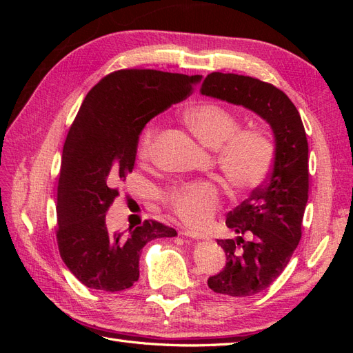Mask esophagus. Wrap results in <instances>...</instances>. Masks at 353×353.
Masks as SVG:
<instances>
[{
  "label": "esophagus",
  "instance_id": "esophagus-1",
  "mask_svg": "<svg viewBox=\"0 0 353 353\" xmlns=\"http://www.w3.org/2000/svg\"><path fill=\"white\" fill-rule=\"evenodd\" d=\"M183 234L185 237H190V239H196V240H208V237L205 236V234L201 232H197V231H191V230H184Z\"/></svg>",
  "mask_w": 353,
  "mask_h": 353
}]
</instances>
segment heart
I'll list each match as a JSON object with an SVG mask.
<instances>
[{
    "instance_id": "b5f03b06",
    "label": "heart",
    "mask_w": 353,
    "mask_h": 353,
    "mask_svg": "<svg viewBox=\"0 0 353 353\" xmlns=\"http://www.w3.org/2000/svg\"><path fill=\"white\" fill-rule=\"evenodd\" d=\"M181 119L203 145L216 152L218 166L232 188H256L270 175L275 147L268 134L259 130H240L237 116L215 103L191 105ZM154 140L156 126L148 125L138 143V157L143 162L152 157ZM163 200L188 225L203 227L215 215L221 191L213 181L199 179L168 190Z\"/></svg>"
}]
</instances>
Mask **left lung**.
Returning <instances> with one entry per match:
<instances>
[{
    "mask_svg": "<svg viewBox=\"0 0 353 353\" xmlns=\"http://www.w3.org/2000/svg\"><path fill=\"white\" fill-rule=\"evenodd\" d=\"M200 92L259 114L275 138L271 174L227 215V227L237 237L218 240L227 263L208 280L215 293L248 297L276 280L301 241L309 191L306 132L292 100L268 82L213 72Z\"/></svg>",
    "mask_w": 353,
    "mask_h": 353,
    "instance_id": "8db88e82",
    "label": "left lung"
}]
</instances>
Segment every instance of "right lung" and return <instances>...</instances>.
Wrapping results in <instances>:
<instances>
[{"mask_svg": "<svg viewBox=\"0 0 353 353\" xmlns=\"http://www.w3.org/2000/svg\"><path fill=\"white\" fill-rule=\"evenodd\" d=\"M200 74L122 69L94 85L63 147L57 187V244L77 279L101 292H122L140 276V254L154 239L176 231L144 221L128 232H110L105 212L117 185L132 172L145 123L194 90Z\"/></svg>", "mask_w": 353, "mask_h": 353, "instance_id": "right-lung-1", "label": "right lung"}]
</instances>
